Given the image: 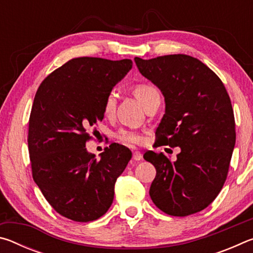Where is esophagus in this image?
<instances>
[{"mask_svg":"<svg viewBox=\"0 0 253 253\" xmlns=\"http://www.w3.org/2000/svg\"><path fill=\"white\" fill-rule=\"evenodd\" d=\"M142 158H143V155L139 152H134V154H132V160L135 162H138L142 160Z\"/></svg>","mask_w":253,"mask_h":253,"instance_id":"obj_1","label":"esophagus"}]
</instances>
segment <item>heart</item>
<instances>
[{
    "instance_id": "b5f03b06",
    "label": "heart",
    "mask_w": 253,
    "mask_h": 253,
    "mask_svg": "<svg viewBox=\"0 0 253 253\" xmlns=\"http://www.w3.org/2000/svg\"><path fill=\"white\" fill-rule=\"evenodd\" d=\"M134 95L137 99L142 102V105L145 106L154 96L158 95V92L156 88L153 87L152 84H138L134 87ZM115 107H116V96H115L114 92H110L107 95L104 101V107H102L105 116L110 117L114 114ZM116 138L119 142L129 145V146H134V145H139L143 143V137L138 132L127 129L119 130L116 134Z\"/></svg>"
}]
</instances>
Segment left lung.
<instances>
[{"mask_svg":"<svg viewBox=\"0 0 253 253\" xmlns=\"http://www.w3.org/2000/svg\"><path fill=\"white\" fill-rule=\"evenodd\" d=\"M135 62L165 99L155 145L181 148L174 163L163 153L144 154L156 169L151 199L169 215L202 211L223 187L235 145L234 115L224 84L191 55L136 57Z\"/></svg>","mask_w":253,"mask_h":253,"instance_id":"left-lung-1","label":"left lung"}]
</instances>
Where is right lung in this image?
Returning <instances> with one entry per match:
<instances>
[{
	"instance_id": "right-lung-1",
	"label": "right lung",
	"mask_w": 253,
	"mask_h": 253,
	"mask_svg": "<svg viewBox=\"0 0 253 253\" xmlns=\"http://www.w3.org/2000/svg\"><path fill=\"white\" fill-rule=\"evenodd\" d=\"M129 59H71L42 81L29 121L32 176L49 204L76 222L99 219L131 152L111 144L97 160L85 148L88 129L104 118V101L131 69Z\"/></svg>"
}]
</instances>
